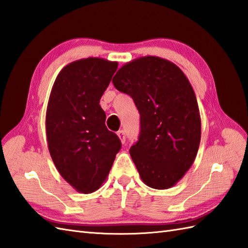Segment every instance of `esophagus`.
<instances>
[{
    "label": "esophagus",
    "instance_id": "34e87169",
    "mask_svg": "<svg viewBox=\"0 0 248 248\" xmlns=\"http://www.w3.org/2000/svg\"><path fill=\"white\" fill-rule=\"evenodd\" d=\"M118 137L120 138V140H121V142L122 143H125V141H126V136H125V131L124 130H119L118 131Z\"/></svg>",
    "mask_w": 248,
    "mask_h": 248
}]
</instances>
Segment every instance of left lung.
<instances>
[{"mask_svg": "<svg viewBox=\"0 0 248 248\" xmlns=\"http://www.w3.org/2000/svg\"><path fill=\"white\" fill-rule=\"evenodd\" d=\"M140 112L139 141L130 156L143 182L167 189L194 163L201 140V118L194 89L176 64L146 56L123 65L112 78Z\"/></svg>", "mask_w": 248, "mask_h": 248, "instance_id": "1", "label": "left lung"}]
</instances>
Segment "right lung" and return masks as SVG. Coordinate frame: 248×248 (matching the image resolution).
<instances>
[{
	"label": "right lung",
	"mask_w": 248,
	"mask_h": 248,
	"mask_svg": "<svg viewBox=\"0 0 248 248\" xmlns=\"http://www.w3.org/2000/svg\"><path fill=\"white\" fill-rule=\"evenodd\" d=\"M117 68L118 62L102 58L71 62L60 71L48 100L45 123L51 159L62 178L82 194L100 188L121 149L100 106Z\"/></svg>",
	"instance_id": "obj_1"
}]
</instances>
